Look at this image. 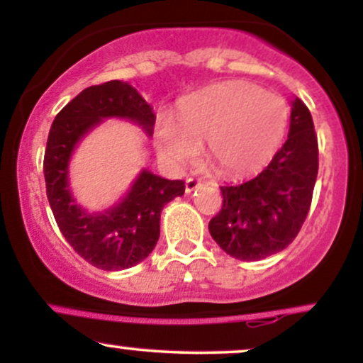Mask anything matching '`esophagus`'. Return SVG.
<instances>
[{"label":"esophagus","mask_w":363,"mask_h":363,"mask_svg":"<svg viewBox=\"0 0 363 363\" xmlns=\"http://www.w3.org/2000/svg\"><path fill=\"white\" fill-rule=\"evenodd\" d=\"M199 186H201V182H199L198 179H193V177L186 179V193H193V191L198 189Z\"/></svg>","instance_id":"obj_1"}]
</instances>
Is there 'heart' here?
<instances>
[{
  "label": "heart",
  "mask_w": 363,
  "mask_h": 363,
  "mask_svg": "<svg viewBox=\"0 0 363 363\" xmlns=\"http://www.w3.org/2000/svg\"><path fill=\"white\" fill-rule=\"evenodd\" d=\"M289 107L278 95L245 82H228L182 106L179 121L162 116L157 147L170 164L186 165L208 143L211 164L227 176L264 169L280 150Z\"/></svg>",
  "instance_id": "1"
}]
</instances>
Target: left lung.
Listing matches in <instances>:
<instances>
[{
  "label": "left lung",
  "instance_id": "left-lung-1",
  "mask_svg": "<svg viewBox=\"0 0 363 363\" xmlns=\"http://www.w3.org/2000/svg\"><path fill=\"white\" fill-rule=\"evenodd\" d=\"M318 155L312 116L295 99L289 138L268 167L242 184L220 187L222 210L208 225L215 242L240 261L264 259L291 244L309 213Z\"/></svg>",
  "mask_w": 363,
  "mask_h": 363
}]
</instances>
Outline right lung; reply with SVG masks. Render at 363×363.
<instances>
[{"instance_id": "right-lung-1", "label": "right lung", "mask_w": 363, "mask_h": 363, "mask_svg": "<svg viewBox=\"0 0 363 363\" xmlns=\"http://www.w3.org/2000/svg\"><path fill=\"white\" fill-rule=\"evenodd\" d=\"M107 118L129 119L152 136L155 114L138 90L112 80L85 89L54 119L44 155L45 193L61 234L95 268L119 272L148 257L160 237L162 208L184 194V182L143 169L116 206L99 213L83 210L68 184V164L77 143Z\"/></svg>"}]
</instances>
